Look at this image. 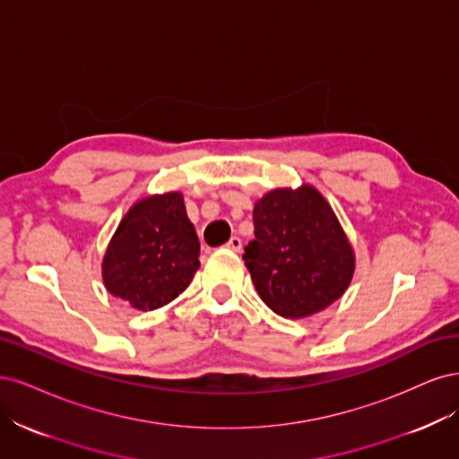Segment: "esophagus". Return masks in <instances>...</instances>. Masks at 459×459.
Returning a JSON list of instances; mask_svg holds the SVG:
<instances>
[{
    "label": "esophagus",
    "instance_id": "1",
    "mask_svg": "<svg viewBox=\"0 0 459 459\" xmlns=\"http://www.w3.org/2000/svg\"><path fill=\"white\" fill-rule=\"evenodd\" d=\"M227 249L240 251V249H242V240H240V236H232V238L227 242Z\"/></svg>",
    "mask_w": 459,
    "mask_h": 459
}]
</instances>
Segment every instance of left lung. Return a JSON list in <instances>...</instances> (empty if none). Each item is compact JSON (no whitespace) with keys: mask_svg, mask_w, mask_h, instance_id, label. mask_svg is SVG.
<instances>
[{"mask_svg":"<svg viewBox=\"0 0 459 459\" xmlns=\"http://www.w3.org/2000/svg\"><path fill=\"white\" fill-rule=\"evenodd\" d=\"M255 240L244 247L259 298L284 318H307L347 291L357 257L320 192L274 188L254 205Z\"/></svg>","mask_w":459,"mask_h":459,"instance_id":"left-lung-1","label":"left lung"}]
</instances>
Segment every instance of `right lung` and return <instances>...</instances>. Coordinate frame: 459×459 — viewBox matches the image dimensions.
I'll use <instances>...</instances> for the list:
<instances>
[{
    "label": "right lung",
    "mask_w": 459,
    "mask_h": 459,
    "mask_svg": "<svg viewBox=\"0 0 459 459\" xmlns=\"http://www.w3.org/2000/svg\"><path fill=\"white\" fill-rule=\"evenodd\" d=\"M200 242L179 190L135 202L102 257V282L137 310L171 303L200 267Z\"/></svg>",
    "instance_id": "1"
}]
</instances>
